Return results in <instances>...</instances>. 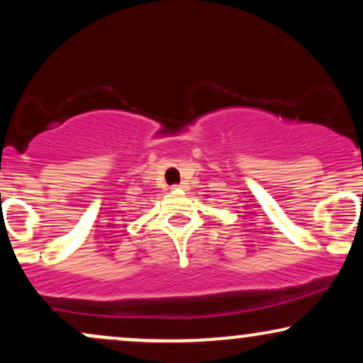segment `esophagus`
Listing matches in <instances>:
<instances>
[{"instance_id":"1","label":"esophagus","mask_w":363,"mask_h":363,"mask_svg":"<svg viewBox=\"0 0 363 363\" xmlns=\"http://www.w3.org/2000/svg\"><path fill=\"white\" fill-rule=\"evenodd\" d=\"M176 189H186V182H182V184H179Z\"/></svg>"}]
</instances>
